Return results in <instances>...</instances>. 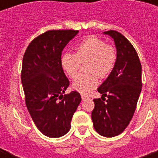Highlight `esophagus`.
Instances as JSON below:
<instances>
[{
    "instance_id": "esophagus-1",
    "label": "esophagus",
    "mask_w": 158,
    "mask_h": 158,
    "mask_svg": "<svg viewBox=\"0 0 158 158\" xmlns=\"http://www.w3.org/2000/svg\"><path fill=\"white\" fill-rule=\"evenodd\" d=\"M81 97H82V100H84L85 98H88V96H87V95H85V94H82V95H81Z\"/></svg>"
}]
</instances>
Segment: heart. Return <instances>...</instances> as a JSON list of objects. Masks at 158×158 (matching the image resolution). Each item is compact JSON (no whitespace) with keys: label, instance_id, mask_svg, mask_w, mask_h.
Segmentation results:
<instances>
[{"label":"heart","instance_id":"1","mask_svg":"<svg viewBox=\"0 0 158 158\" xmlns=\"http://www.w3.org/2000/svg\"><path fill=\"white\" fill-rule=\"evenodd\" d=\"M76 53L64 52L60 59L63 70L70 78L75 79L81 63H85L86 73L80 75L73 82V89L87 94L98 84V76L106 78L115 67L117 52L115 48L96 36H89L81 41L76 48Z\"/></svg>","mask_w":158,"mask_h":158}]
</instances>
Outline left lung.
Instances as JSON below:
<instances>
[{"label": "left lung", "mask_w": 158, "mask_h": 158, "mask_svg": "<svg viewBox=\"0 0 158 158\" xmlns=\"http://www.w3.org/2000/svg\"><path fill=\"white\" fill-rule=\"evenodd\" d=\"M112 37L117 49V60L112 73L98 89L102 98L93 99L91 112L95 130L100 135H118L128 126L142 90V65L135 49L121 33L105 31Z\"/></svg>", "instance_id": "1"}]
</instances>
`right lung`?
Returning <instances> with one entry per match:
<instances>
[{"label":"right lung","instance_id":"obj_1","mask_svg":"<svg viewBox=\"0 0 158 158\" xmlns=\"http://www.w3.org/2000/svg\"><path fill=\"white\" fill-rule=\"evenodd\" d=\"M78 31L51 30L35 38L23 58L21 81L25 104L39 130L58 138L71 127V119L81 96L77 91L65 94L69 81L60 59L64 47Z\"/></svg>","mask_w":158,"mask_h":158}]
</instances>
